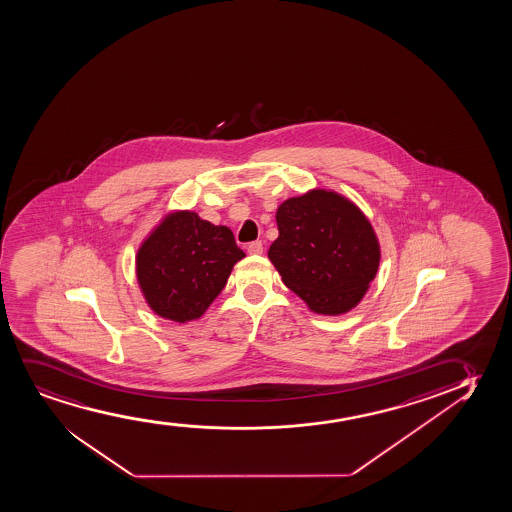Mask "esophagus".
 <instances>
[{"instance_id":"1","label":"esophagus","mask_w":512,"mask_h":512,"mask_svg":"<svg viewBox=\"0 0 512 512\" xmlns=\"http://www.w3.org/2000/svg\"><path fill=\"white\" fill-rule=\"evenodd\" d=\"M247 253L249 254H263V242L261 240H254L247 246Z\"/></svg>"}]
</instances>
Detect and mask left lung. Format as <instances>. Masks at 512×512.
Here are the masks:
<instances>
[{
    "label": "left lung",
    "instance_id": "1",
    "mask_svg": "<svg viewBox=\"0 0 512 512\" xmlns=\"http://www.w3.org/2000/svg\"><path fill=\"white\" fill-rule=\"evenodd\" d=\"M279 237L268 258L284 284L320 315H343L362 301L381 261L376 232L355 202L315 188L277 209Z\"/></svg>",
    "mask_w": 512,
    "mask_h": 512
}]
</instances>
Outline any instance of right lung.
Returning <instances> with one entry per match:
<instances>
[{
    "instance_id": "right-lung-1",
    "label": "right lung",
    "mask_w": 512,
    "mask_h": 512,
    "mask_svg": "<svg viewBox=\"0 0 512 512\" xmlns=\"http://www.w3.org/2000/svg\"><path fill=\"white\" fill-rule=\"evenodd\" d=\"M244 256L230 228L175 211L138 247L136 280L150 310L185 324L204 315Z\"/></svg>"
}]
</instances>
